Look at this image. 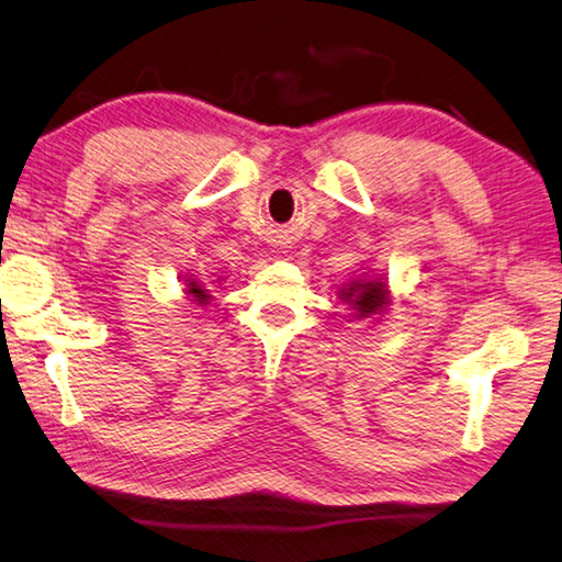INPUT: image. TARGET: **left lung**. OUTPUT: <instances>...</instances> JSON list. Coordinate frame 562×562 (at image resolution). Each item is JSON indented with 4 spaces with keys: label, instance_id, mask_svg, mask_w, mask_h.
<instances>
[{
    "label": "left lung",
    "instance_id": "obj_1",
    "mask_svg": "<svg viewBox=\"0 0 562 562\" xmlns=\"http://www.w3.org/2000/svg\"><path fill=\"white\" fill-rule=\"evenodd\" d=\"M338 299L351 306L353 318H375L389 311L391 289L383 276L363 273L344 283V286L338 289Z\"/></svg>",
    "mask_w": 562,
    "mask_h": 562
}]
</instances>
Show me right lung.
I'll return each instance as SVG.
<instances>
[{
    "label": "right lung",
    "instance_id": "1",
    "mask_svg": "<svg viewBox=\"0 0 562 562\" xmlns=\"http://www.w3.org/2000/svg\"><path fill=\"white\" fill-rule=\"evenodd\" d=\"M221 281H224V276H216L214 281H201L199 276H194V273L181 276L187 301L196 303V306H209V301L214 299V296H211V286H214V283H221Z\"/></svg>",
    "mask_w": 562,
    "mask_h": 562
}]
</instances>
